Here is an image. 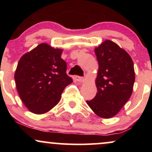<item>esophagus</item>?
Returning <instances> with one entry per match:
<instances>
[{
	"mask_svg": "<svg viewBox=\"0 0 152 152\" xmlns=\"http://www.w3.org/2000/svg\"><path fill=\"white\" fill-rule=\"evenodd\" d=\"M76 80L78 82H83L84 81V78L82 77V76H76Z\"/></svg>",
	"mask_w": 152,
	"mask_h": 152,
	"instance_id": "34e87169",
	"label": "esophagus"
}]
</instances>
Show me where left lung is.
I'll use <instances>...</instances> for the list:
<instances>
[{
    "label": "left lung",
    "mask_w": 152,
    "mask_h": 152,
    "mask_svg": "<svg viewBox=\"0 0 152 152\" xmlns=\"http://www.w3.org/2000/svg\"><path fill=\"white\" fill-rule=\"evenodd\" d=\"M99 62L96 96L87 104L99 116L111 118L118 114L132 96L134 64L130 56L113 41H105L95 48Z\"/></svg>",
    "instance_id": "obj_1"
}]
</instances>
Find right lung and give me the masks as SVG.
<instances>
[{
    "mask_svg": "<svg viewBox=\"0 0 152 152\" xmlns=\"http://www.w3.org/2000/svg\"><path fill=\"white\" fill-rule=\"evenodd\" d=\"M62 50L41 43L19 61L15 73L17 91L32 113H46L60 101L66 86L72 82Z\"/></svg>",
    "mask_w": 152,
    "mask_h": 152,
    "instance_id": "right-lung-1",
    "label": "right lung"
}]
</instances>
